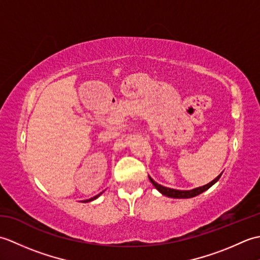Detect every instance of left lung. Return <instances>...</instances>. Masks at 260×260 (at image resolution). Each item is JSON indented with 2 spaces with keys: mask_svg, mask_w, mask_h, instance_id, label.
Returning <instances> with one entry per match:
<instances>
[{
  "mask_svg": "<svg viewBox=\"0 0 260 260\" xmlns=\"http://www.w3.org/2000/svg\"><path fill=\"white\" fill-rule=\"evenodd\" d=\"M222 174V173H221ZM221 174L218 175L217 178H215L214 180H212L210 183L206 184V185H202V186H199V187H196V189H192V190H176V189H171V187H167V186H163L161 184H158L157 182L154 181L150 175H148V179H150V181L152 182V184L154 185V187L159 192L162 193L163 196L165 197H169V198H174V199H190V198H193V197H197L199 194H201V193H203L204 191H207L208 189H210L214 183H217V182L219 181L220 176H221Z\"/></svg>",
  "mask_w": 260,
  "mask_h": 260,
  "instance_id": "1",
  "label": "left lung"
}]
</instances>
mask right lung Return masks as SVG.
Segmentation results:
<instances>
[{"mask_svg": "<svg viewBox=\"0 0 260 260\" xmlns=\"http://www.w3.org/2000/svg\"><path fill=\"white\" fill-rule=\"evenodd\" d=\"M103 193V192H102ZM102 193H99V194H97V196H95L93 198H90V199H88V200H84V202H89V201H93V200H96V199L98 198V197H101V194Z\"/></svg>", "mask_w": 260, "mask_h": 260, "instance_id": "right-lung-1", "label": "right lung"}]
</instances>
